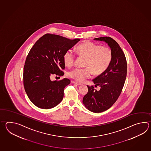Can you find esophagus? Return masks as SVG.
<instances>
[{"label": "esophagus", "instance_id": "esophagus-1", "mask_svg": "<svg viewBox=\"0 0 151 151\" xmlns=\"http://www.w3.org/2000/svg\"><path fill=\"white\" fill-rule=\"evenodd\" d=\"M72 83H74V84H76V85H78V86H80V85H81V83H77L76 81H72Z\"/></svg>", "mask_w": 151, "mask_h": 151}]
</instances>
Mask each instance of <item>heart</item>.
Returning <instances> with one entry per match:
<instances>
[{
  "mask_svg": "<svg viewBox=\"0 0 151 151\" xmlns=\"http://www.w3.org/2000/svg\"><path fill=\"white\" fill-rule=\"evenodd\" d=\"M76 53L86 58L84 68H74L68 72V76L79 82L89 78L93 73L99 76L108 68L112 59V52L109 47H103L91 42H84L76 48ZM65 64L68 67L74 65L76 55L72 50H68L64 57Z\"/></svg>",
  "mask_w": 151,
  "mask_h": 151,
  "instance_id": "b5f03b06",
  "label": "heart"
}]
</instances>
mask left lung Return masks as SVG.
Returning <instances> with one entry per match:
<instances>
[{"label": "left lung", "instance_id": "1", "mask_svg": "<svg viewBox=\"0 0 151 151\" xmlns=\"http://www.w3.org/2000/svg\"><path fill=\"white\" fill-rule=\"evenodd\" d=\"M94 40L105 42L112 52V59L108 68L92 80L94 86L101 87L100 91H96L93 86H87L88 92L83 100L89 111L100 113L109 109L122 93L127 75V61L122 49L112 38L103 37Z\"/></svg>", "mask_w": 151, "mask_h": 151}]
</instances>
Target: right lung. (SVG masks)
<instances>
[{"label":"right lung","mask_w":151,"mask_h":151,"mask_svg":"<svg viewBox=\"0 0 151 151\" xmlns=\"http://www.w3.org/2000/svg\"><path fill=\"white\" fill-rule=\"evenodd\" d=\"M79 41L47 33L30 50L24 67V86L31 101L39 108L52 109L62 101L65 87L70 80L52 81L50 77L64 75L61 70L65 69V53Z\"/></svg>","instance_id":"1"}]
</instances>
